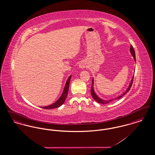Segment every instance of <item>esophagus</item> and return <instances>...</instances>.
<instances>
[{"label":"esophagus","instance_id":"34e87169","mask_svg":"<svg viewBox=\"0 0 155 155\" xmlns=\"http://www.w3.org/2000/svg\"><path fill=\"white\" fill-rule=\"evenodd\" d=\"M85 67H86L85 63L84 61H81V62H80V63H79L78 67H79L80 68H81V69H83V68H84Z\"/></svg>","mask_w":155,"mask_h":155}]
</instances>
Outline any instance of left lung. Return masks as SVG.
<instances>
[{
	"label": "left lung",
	"mask_w": 155,
	"mask_h": 155,
	"mask_svg": "<svg viewBox=\"0 0 155 155\" xmlns=\"http://www.w3.org/2000/svg\"><path fill=\"white\" fill-rule=\"evenodd\" d=\"M130 52L131 53V55L133 56L134 59L135 60V61L136 62V58H135V51L133 48V46L131 45V47L130 48ZM133 78H134V75H133V78L131 79V80L130 81V83L128 87V88H127V89L125 90V92H124L123 94H120V95H118V96H117L115 98H113V99H109V100H104L101 97H99V96H97L96 95L95 92V90H94V78H92V88H91V95L93 97V98L94 99V100L96 101L97 102L99 103H102V104H107V103H110L111 102H112L114 100H116V99H120L121 97L123 96H124V95H125L131 88V86H132V84H133Z\"/></svg>",
	"instance_id": "1"
}]
</instances>
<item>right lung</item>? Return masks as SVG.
Returning a JSON list of instances; mask_svg holds the SVG:
<instances>
[{"label":"right lung","instance_id":"obj_1","mask_svg":"<svg viewBox=\"0 0 155 155\" xmlns=\"http://www.w3.org/2000/svg\"><path fill=\"white\" fill-rule=\"evenodd\" d=\"M71 78V75H70L67 80L64 88L63 89V91L61 95V96H60L59 99L54 102V103H52V104H50L49 106H43V107H41L43 109H52L54 108H57L59 107L60 106H61L63 103H64V101L66 99L67 96V94H68V88H69V84H70V81Z\"/></svg>","mask_w":155,"mask_h":155}]
</instances>
